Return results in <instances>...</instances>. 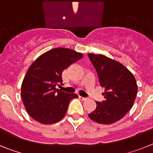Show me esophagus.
Listing matches in <instances>:
<instances>
[{
    "label": "esophagus",
    "instance_id": "obj_1",
    "mask_svg": "<svg viewBox=\"0 0 153 153\" xmlns=\"http://www.w3.org/2000/svg\"><path fill=\"white\" fill-rule=\"evenodd\" d=\"M78 99H80L81 101H85V100H86V98H84V97H82V96H78Z\"/></svg>",
    "mask_w": 153,
    "mask_h": 153
}]
</instances>
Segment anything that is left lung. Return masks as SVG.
<instances>
[{
  "label": "left lung",
  "mask_w": 153,
  "mask_h": 153,
  "mask_svg": "<svg viewBox=\"0 0 153 153\" xmlns=\"http://www.w3.org/2000/svg\"><path fill=\"white\" fill-rule=\"evenodd\" d=\"M96 69L105 100L96 102V108L88 114L99 124H111L120 120L133 106L138 85L132 73L120 62L103 54H88Z\"/></svg>",
  "instance_id": "obj_1"
}]
</instances>
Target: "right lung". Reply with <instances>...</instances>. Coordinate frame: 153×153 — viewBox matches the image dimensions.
Here are the masks:
<instances>
[{
	"mask_svg": "<svg viewBox=\"0 0 153 153\" xmlns=\"http://www.w3.org/2000/svg\"><path fill=\"white\" fill-rule=\"evenodd\" d=\"M83 57L80 52L56 48L40 55L29 67L21 84V99L33 119L45 125L63 119L69 102L77 98L55 86L62 82V71Z\"/></svg>",
	"mask_w": 153,
	"mask_h": 153,
	"instance_id": "right-lung-1",
	"label": "right lung"
}]
</instances>
